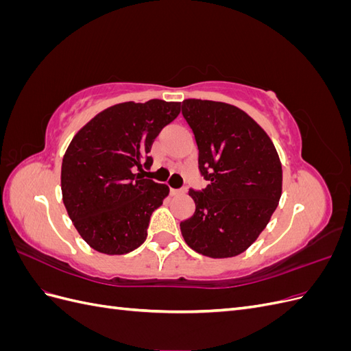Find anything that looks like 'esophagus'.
Returning <instances> with one entry per match:
<instances>
[{
	"instance_id": "34e87169",
	"label": "esophagus",
	"mask_w": 351,
	"mask_h": 351,
	"mask_svg": "<svg viewBox=\"0 0 351 351\" xmlns=\"http://www.w3.org/2000/svg\"><path fill=\"white\" fill-rule=\"evenodd\" d=\"M186 192L184 189H169V193H171V196H177V195H183Z\"/></svg>"
}]
</instances>
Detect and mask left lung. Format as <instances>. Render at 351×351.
<instances>
[{
  "label": "left lung",
  "instance_id": "1",
  "mask_svg": "<svg viewBox=\"0 0 351 351\" xmlns=\"http://www.w3.org/2000/svg\"><path fill=\"white\" fill-rule=\"evenodd\" d=\"M184 120L199 149L202 192L189 190L195 214L180 222L189 247L208 258H232L250 247L277 209L282 168L262 127L226 102L184 99Z\"/></svg>",
  "mask_w": 351,
  "mask_h": 351
}]
</instances>
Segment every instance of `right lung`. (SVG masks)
<instances>
[{
  "label": "right lung",
  "mask_w": 351,
  "mask_h": 351,
  "mask_svg": "<svg viewBox=\"0 0 351 351\" xmlns=\"http://www.w3.org/2000/svg\"><path fill=\"white\" fill-rule=\"evenodd\" d=\"M180 104H117L73 137L61 164L62 202L92 249L124 254L146 240L152 212L169 189L136 169L152 165L147 154L159 132L177 119Z\"/></svg>",
  "instance_id": "1"
}]
</instances>
